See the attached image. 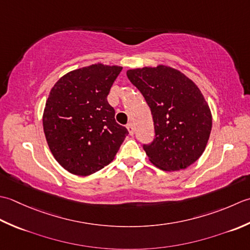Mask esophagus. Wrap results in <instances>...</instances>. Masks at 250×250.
<instances>
[{
    "instance_id": "obj_1",
    "label": "esophagus",
    "mask_w": 250,
    "mask_h": 250,
    "mask_svg": "<svg viewBox=\"0 0 250 250\" xmlns=\"http://www.w3.org/2000/svg\"><path fill=\"white\" fill-rule=\"evenodd\" d=\"M126 128L128 129V131H129V135H134V126H132V124L131 123H128L126 125Z\"/></svg>"
}]
</instances>
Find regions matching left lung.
<instances>
[{
    "instance_id": "left-lung-1",
    "label": "left lung",
    "mask_w": 250,
    "mask_h": 250,
    "mask_svg": "<svg viewBox=\"0 0 250 250\" xmlns=\"http://www.w3.org/2000/svg\"><path fill=\"white\" fill-rule=\"evenodd\" d=\"M144 95L154 122L155 139L144 146L147 159L165 171L185 170L200 159L209 139L212 116L197 85L169 65L127 70Z\"/></svg>"
}]
</instances>
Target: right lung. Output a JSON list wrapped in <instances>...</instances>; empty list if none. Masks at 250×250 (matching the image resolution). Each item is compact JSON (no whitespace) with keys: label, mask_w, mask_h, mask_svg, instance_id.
Instances as JSON below:
<instances>
[{"label":"right lung","mask_w":250,"mask_h":250,"mask_svg":"<svg viewBox=\"0 0 250 250\" xmlns=\"http://www.w3.org/2000/svg\"><path fill=\"white\" fill-rule=\"evenodd\" d=\"M123 69L95 63L70 71L50 89L43 112L49 150L65 170L89 176L114 160L128 131L106 96Z\"/></svg>","instance_id":"add662e5"}]
</instances>
